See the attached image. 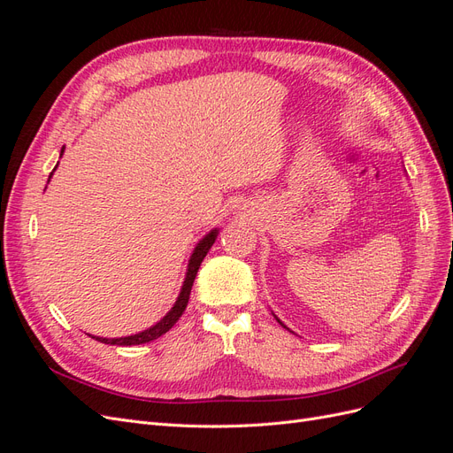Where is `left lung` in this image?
Here are the masks:
<instances>
[{
	"mask_svg": "<svg viewBox=\"0 0 453 453\" xmlns=\"http://www.w3.org/2000/svg\"><path fill=\"white\" fill-rule=\"evenodd\" d=\"M278 321H280V319H278ZM280 323H281V321H280ZM281 325H283V323H281Z\"/></svg>",
	"mask_w": 453,
	"mask_h": 453,
	"instance_id": "left-lung-1",
	"label": "left lung"
}]
</instances>
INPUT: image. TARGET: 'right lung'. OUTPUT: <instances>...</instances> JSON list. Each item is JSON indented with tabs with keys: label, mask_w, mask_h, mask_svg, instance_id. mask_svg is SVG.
<instances>
[{
	"label": "right lung",
	"mask_w": 453,
	"mask_h": 453,
	"mask_svg": "<svg viewBox=\"0 0 453 453\" xmlns=\"http://www.w3.org/2000/svg\"><path fill=\"white\" fill-rule=\"evenodd\" d=\"M215 238H217V228L211 230L210 234H205L200 240V243L196 245L193 257H190V260H188L187 278L183 281V289H181L180 296H177L173 308L166 315H164V318L157 325L147 328V331H143L140 334H132V336H125V338H96V336H92V338L102 342V344H111V346H138V344H147V342L157 340L162 334H166L170 328L177 323V319H180L181 315H183V311H185V308L188 304V296H190V289H193L196 272H198V268L202 265L203 257L208 255V251L211 250V245L215 243Z\"/></svg>",
	"instance_id": "obj_1"
}]
</instances>
